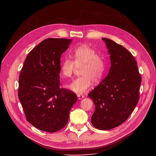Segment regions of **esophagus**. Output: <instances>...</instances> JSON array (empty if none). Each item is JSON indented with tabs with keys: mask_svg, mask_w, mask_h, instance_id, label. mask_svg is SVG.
<instances>
[{
	"mask_svg": "<svg viewBox=\"0 0 156 156\" xmlns=\"http://www.w3.org/2000/svg\"><path fill=\"white\" fill-rule=\"evenodd\" d=\"M77 96H78V98L79 99H82L83 98H84V95H81V94H78Z\"/></svg>",
	"mask_w": 156,
	"mask_h": 156,
	"instance_id": "obj_1",
	"label": "esophagus"
}]
</instances>
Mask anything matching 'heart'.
<instances>
[{
    "mask_svg": "<svg viewBox=\"0 0 156 156\" xmlns=\"http://www.w3.org/2000/svg\"><path fill=\"white\" fill-rule=\"evenodd\" d=\"M71 54L73 60L69 58L63 60L61 63V73L65 77L72 78L76 66H83L81 70L82 76L68 86L75 93L81 94L90 88L93 81L98 83L102 80L106 71L105 58L86 45L75 48Z\"/></svg>",
    "mask_w": 156,
    "mask_h": 156,
    "instance_id": "obj_1",
    "label": "heart"
}]
</instances>
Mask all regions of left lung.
I'll use <instances>...</instances> for the list:
<instances>
[{"mask_svg":"<svg viewBox=\"0 0 156 156\" xmlns=\"http://www.w3.org/2000/svg\"><path fill=\"white\" fill-rule=\"evenodd\" d=\"M102 39L110 54L111 66L108 75L88 96L95 105L92 125L108 130L122 124L135 109L141 77L134 57L126 48L111 39Z\"/></svg>","mask_w":156,"mask_h":156,"instance_id":"8db88e82","label":"left lung"}]
</instances>
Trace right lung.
<instances>
[{
  "mask_svg": "<svg viewBox=\"0 0 156 156\" xmlns=\"http://www.w3.org/2000/svg\"><path fill=\"white\" fill-rule=\"evenodd\" d=\"M72 39L48 38L28 54L19 76L18 95L26 119L50 133L62 129L77 101L73 91L60 87L61 55Z\"/></svg>",
  "mask_w": 156,
  "mask_h": 156,
  "instance_id": "obj_1",
  "label": "right lung"
}]
</instances>
